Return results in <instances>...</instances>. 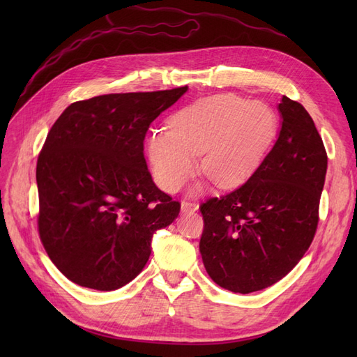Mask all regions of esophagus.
<instances>
[{"mask_svg":"<svg viewBox=\"0 0 357 357\" xmlns=\"http://www.w3.org/2000/svg\"><path fill=\"white\" fill-rule=\"evenodd\" d=\"M197 210H198V204L197 202H190V201H183L181 202V213L197 211Z\"/></svg>","mask_w":357,"mask_h":357,"instance_id":"34e87169","label":"esophagus"}]
</instances>
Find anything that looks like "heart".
<instances>
[{"label":"heart","instance_id":"obj_1","mask_svg":"<svg viewBox=\"0 0 357 357\" xmlns=\"http://www.w3.org/2000/svg\"><path fill=\"white\" fill-rule=\"evenodd\" d=\"M169 129L156 128L147 139L155 181L167 190L181 188L199 168L215 185L232 186L261 162L277 132L271 107L232 93L214 95L178 110ZM202 185L193 188L198 193Z\"/></svg>","mask_w":357,"mask_h":357}]
</instances>
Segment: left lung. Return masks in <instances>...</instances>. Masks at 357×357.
Wrapping results in <instances>:
<instances>
[{
  "mask_svg": "<svg viewBox=\"0 0 357 357\" xmlns=\"http://www.w3.org/2000/svg\"><path fill=\"white\" fill-rule=\"evenodd\" d=\"M282 129L243 186L201 205L202 262L215 284L252 294L273 286L305 255L319 222L328 156L308 112L283 96Z\"/></svg>",
  "mask_w": 357,
  "mask_h": 357,
  "instance_id": "obj_1",
  "label": "left lung"
}]
</instances>
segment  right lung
Here are the masks:
<instances>
[{"instance_id": "1", "label": "right lung", "mask_w": 357, "mask_h": 357, "mask_svg": "<svg viewBox=\"0 0 357 357\" xmlns=\"http://www.w3.org/2000/svg\"><path fill=\"white\" fill-rule=\"evenodd\" d=\"M188 86L107 93L68 105L37 160L38 232L73 283L116 290L139 273L152 238L177 219L180 204L158 189L144 159L155 119Z\"/></svg>"}]
</instances>
